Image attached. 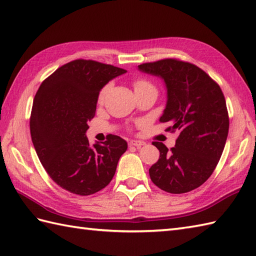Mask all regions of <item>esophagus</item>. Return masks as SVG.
<instances>
[{"instance_id":"1","label":"esophagus","mask_w":256,"mask_h":256,"mask_svg":"<svg viewBox=\"0 0 256 256\" xmlns=\"http://www.w3.org/2000/svg\"><path fill=\"white\" fill-rule=\"evenodd\" d=\"M128 144H130V146H134V148H140L143 145H145L143 140H131Z\"/></svg>"}]
</instances>
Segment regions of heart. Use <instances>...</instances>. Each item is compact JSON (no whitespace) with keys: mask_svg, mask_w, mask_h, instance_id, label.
Returning <instances> with one entry per match:
<instances>
[{"mask_svg":"<svg viewBox=\"0 0 256 256\" xmlns=\"http://www.w3.org/2000/svg\"><path fill=\"white\" fill-rule=\"evenodd\" d=\"M148 86H152L150 84L148 81H146L144 79H138L134 82V89L138 90V89H144V88H148ZM108 89H110V84H106L102 88V90L100 91L99 94V102H103L104 101V98L106 96V94L108 92Z\"/></svg>","mask_w":256,"mask_h":256,"instance_id":"heart-1","label":"heart"}]
</instances>
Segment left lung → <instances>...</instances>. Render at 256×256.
I'll return each instance as SVG.
<instances>
[{
	"label": "left lung",
	"instance_id": "obj_1",
	"mask_svg": "<svg viewBox=\"0 0 256 256\" xmlns=\"http://www.w3.org/2000/svg\"><path fill=\"white\" fill-rule=\"evenodd\" d=\"M140 72L155 76L166 86V106L160 122L179 132L170 150L154 142L160 160L150 168L157 187L184 194L201 186L218 164L229 132V116L220 86L204 70L177 59L140 64Z\"/></svg>",
	"mask_w": 256,
	"mask_h": 256
}]
</instances>
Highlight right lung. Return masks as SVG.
I'll use <instances>...</instances> for the list:
<instances>
[{
	"label": "right lung",
	"instance_id": "add662e5",
	"mask_svg": "<svg viewBox=\"0 0 256 256\" xmlns=\"http://www.w3.org/2000/svg\"><path fill=\"white\" fill-rule=\"evenodd\" d=\"M126 70L94 60L70 62L42 81L30 116L35 150L48 175L68 192L89 196L108 186L128 143L118 135L90 145L88 122L108 81Z\"/></svg>",
	"mask_w": 256,
	"mask_h": 256
}]
</instances>
